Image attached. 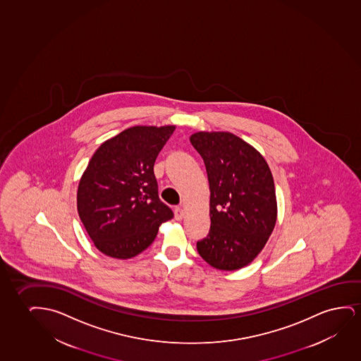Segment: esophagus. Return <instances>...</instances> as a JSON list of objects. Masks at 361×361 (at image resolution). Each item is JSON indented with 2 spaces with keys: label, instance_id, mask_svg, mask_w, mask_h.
<instances>
[{
  "label": "esophagus",
  "instance_id": "esophagus-1",
  "mask_svg": "<svg viewBox=\"0 0 361 361\" xmlns=\"http://www.w3.org/2000/svg\"><path fill=\"white\" fill-rule=\"evenodd\" d=\"M183 217H185V212H183V208H175V219H176V221H181Z\"/></svg>",
  "mask_w": 361,
  "mask_h": 361
}]
</instances>
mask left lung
Returning <instances> with one entry per match:
<instances>
[{"label": "left lung", "instance_id": "left-lung-1", "mask_svg": "<svg viewBox=\"0 0 361 361\" xmlns=\"http://www.w3.org/2000/svg\"><path fill=\"white\" fill-rule=\"evenodd\" d=\"M190 142L204 161L211 192V229L197 242L198 254L218 270H239L262 252L276 224L271 170L235 134L197 132Z\"/></svg>", "mask_w": 361, "mask_h": 361}]
</instances>
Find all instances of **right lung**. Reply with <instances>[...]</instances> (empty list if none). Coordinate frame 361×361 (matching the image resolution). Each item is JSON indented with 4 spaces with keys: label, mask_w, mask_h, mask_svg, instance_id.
Wrapping results in <instances>:
<instances>
[{
    "label": "right lung",
    "mask_w": 361,
    "mask_h": 361,
    "mask_svg": "<svg viewBox=\"0 0 361 361\" xmlns=\"http://www.w3.org/2000/svg\"><path fill=\"white\" fill-rule=\"evenodd\" d=\"M175 126H135L99 145L80 178L78 212L94 247L130 259L154 242L173 211L160 201L155 159Z\"/></svg>",
    "instance_id": "1"
}]
</instances>
